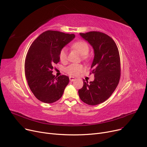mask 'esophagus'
Segmentation results:
<instances>
[{"label":"esophagus","mask_w":147,"mask_h":147,"mask_svg":"<svg viewBox=\"0 0 147 147\" xmlns=\"http://www.w3.org/2000/svg\"><path fill=\"white\" fill-rule=\"evenodd\" d=\"M69 80H70L71 82H74L76 80V79L74 78H73V77H71V76L69 77Z\"/></svg>","instance_id":"obj_1"}]
</instances>
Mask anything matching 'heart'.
Returning a JSON list of instances; mask_svg holds the SVG:
<instances>
[{"label":"heart","instance_id":"b5f03b06","mask_svg":"<svg viewBox=\"0 0 147 147\" xmlns=\"http://www.w3.org/2000/svg\"><path fill=\"white\" fill-rule=\"evenodd\" d=\"M73 48L78 51L82 55L83 58L86 59L89 51V46L88 44L84 41H78L74 43L72 45ZM59 59L62 63H65L67 60V50L66 48H62L59 54ZM84 70V67L82 65L72 64L65 68V72L70 76H77L79 75Z\"/></svg>","mask_w":147,"mask_h":147}]
</instances>
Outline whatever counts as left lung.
I'll use <instances>...</instances> for the list:
<instances>
[{"label": "left lung", "instance_id": "1", "mask_svg": "<svg viewBox=\"0 0 147 147\" xmlns=\"http://www.w3.org/2000/svg\"><path fill=\"white\" fill-rule=\"evenodd\" d=\"M80 35L94 49L91 68L95 79L89 83L83 80V86L78 93L83 102L95 105L105 101L118 85L120 78L119 52L113 38L105 33L90 32Z\"/></svg>", "mask_w": 147, "mask_h": 147}]
</instances>
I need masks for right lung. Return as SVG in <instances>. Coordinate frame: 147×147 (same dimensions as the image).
I'll return each mask as SVG.
<instances>
[{
  "label": "right lung",
  "mask_w": 147,
  "mask_h": 147,
  "mask_svg": "<svg viewBox=\"0 0 147 147\" xmlns=\"http://www.w3.org/2000/svg\"><path fill=\"white\" fill-rule=\"evenodd\" d=\"M74 37V34L48 30L31 45L25 61V75L31 91L39 101L51 104L63 96L69 78H57L52 70L54 64L59 62L61 49Z\"/></svg>",
  "instance_id": "right-lung-1"
}]
</instances>
